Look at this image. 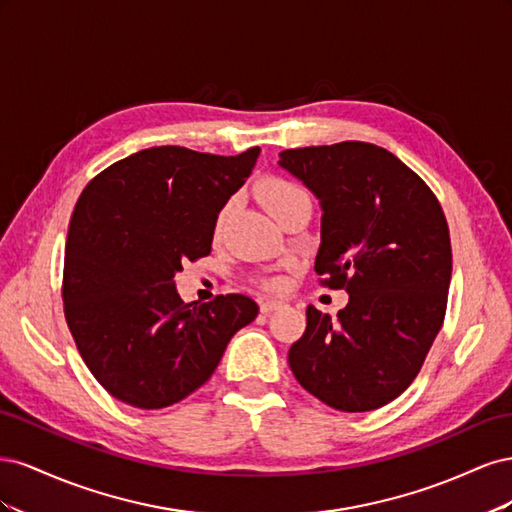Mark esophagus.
Segmentation results:
<instances>
[{
	"instance_id": "34e87169",
	"label": "esophagus",
	"mask_w": 512,
	"mask_h": 512,
	"mask_svg": "<svg viewBox=\"0 0 512 512\" xmlns=\"http://www.w3.org/2000/svg\"><path fill=\"white\" fill-rule=\"evenodd\" d=\"M280 307H282V301L267 299V301L260 303V312H262V314H271V312H275V309H280Z\"/></svg>"
}]
</instances>
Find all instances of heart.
Returning a JSON list of instances; mask_svg holds the SVG:
<instances>
[{
  "label": "heart",
  "mask_w": 512,
  "mask_h": 512,
  "mask_svg": "<svg viewBox=\"0 0 512 512\" xmlns=\"http://www.w3.org/2000/svg\"><path fill=\"white\" fill-rule=\"evenodd\" d=\"M299 194H303V192L297 188V185H292L290 181H284V179L273 177V179H267L265 183L260 185L262 203H265V207L271 211V215H275L288 203V200H292L294 196H299ZM228 215H230V205L220 211L218 222H215V228L220 230L224 226V222L228 220Z\"/></svg>",
  "instance_id": "b5f03b06"
}]
</instances>
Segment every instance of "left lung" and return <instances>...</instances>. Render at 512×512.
<instances>
[{
    "instance_id": "obj_1",
    "label": "left lung",
    "mask_w": 512,
    "mask_h": 512,
    "mask_svg": "<svg viewBox=\"0 0 512 512\" xmlns=\"http://www.w3.org/2000/svg\"><path fill=\"white\" fill-rule=\"evenodd\" d=\"M277 164L318 198L314 269L348 292L337 320L307 307L288 352L292 374L335 410H376L408 389L442 327L453 271L442 207L414 170L371 143L286 149Z\"/></svg>"
}]
</instances>
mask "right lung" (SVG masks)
<instances>
[{"label": "right lung", "mask_w": 512, "mask_h": 512, "mask_svg": "<svg viewBox=\"0 0 512 512\" xmlns=\"http://www.w3.org/2000/svg\"><path fill=\"white\" fill-rule=\"evenodd\" d=\"M258 147L211 156L151 147L115 162L74 207L64 307L94 378L123 404L158 410L203 386L258 305L243 294L183 303V260L211 252L218 215L252 175Z\"/></svg>", "instance_id": "obj_1"}]
</instances>
